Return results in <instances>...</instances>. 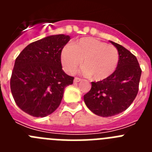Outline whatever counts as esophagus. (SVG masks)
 <instances>
[{
	"instance_id": "34e87169",
	"label": "esophagus",
	"mask_w": 152,
	"mask_h": 152,
	"mask_svg": "<svg viewBox=\"0 0 152 152\" xmlns=\"http://www.w3.org/2000/svg\"><path fill=\"white\" fill-rule=\"evenodd\" d=\"M80 80H81V79L79 78V77H75V80H74V82H75V83H78V82H80Z\"/></svg>"
}]
</instances>
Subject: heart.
Returning <instances> with one entry per match:
<instances>
[{
    "mask_svg": "<svg viewBox=\"0 0 152 152\" xmlns=\"http://www.w3.org/2000/svg\"><path fill=\"white\" fill-rule=\"evenodd\" d=\"M119 60L116 47L92 37L81 38L72 45L64 46L61 53L64 72L75 74L82 62L84 75L91 76L96 81L110 77L117 68Z\"/></svg>",
    "mask_w": 152,
    "mask_h": 152,
    "instance_id": "heart-1",
    "label": "heart"
}]
</instances>
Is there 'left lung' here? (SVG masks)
I'll list each match as a JSON object with an SVG mask.
<instances>
[{
  "label": "left lung",
  "instance_id": "8db88e82",
  "mask_svg": "<svg viewBox=\"0 0 152 152\" xmlns=\"http://www.w3.org/2000/svg\"><path fill=\"white\" fill-rule=\"evenodd\" d=\"M110 42L119 52L117 68L106 80L91 82V89L84 96L90 110L102 117L115 116L131 105L139 91L142 75L136 57L121 45Z\"/></svg>",
  "mask_w": 152,
  "mask_h": 152
}]
</instances>
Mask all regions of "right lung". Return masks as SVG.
Segmentation results:
<instances>
[{
    "label": "right lung",
    "instance_id": "add662e5",
    "mask_svg": "<svg viewBox=\"0 0 152 152\" xmlns=\"http://www.w3.org/2000/svg\"><path fill=\"white\" fill-rule=\"evenodd\" d=\"M70 39L64 34L46 36L28 45L16 58L10 89L23 112L45 117L60 105L64 88L74 80L61 63V51Z\"/></svg>",
    "mask_w": 152,
    "mask_h": 152
}]
</instances>
